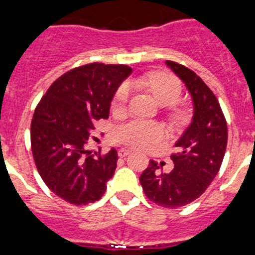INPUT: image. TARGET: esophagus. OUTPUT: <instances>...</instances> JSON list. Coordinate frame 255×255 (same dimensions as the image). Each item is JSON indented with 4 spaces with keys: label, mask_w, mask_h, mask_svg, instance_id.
I'll return each mask as SVG.
<instances>
[{
    "label": "esophagus",
    "mask_w": 255,
    "mask_h": 255,
    "mask_svg": "<svg viewBox=\"0 0 255 255\" xmlns=\"http://www.w3.org/2000/svg\"><path fill=\"white\" fill-rule=\"evenodd\" d=\"M130 151L127 150V148H119L118 150V156L119 157H126L127 155H129Z\"/></svg>",
    "instance_id": "34e87169"
}]
</instances>
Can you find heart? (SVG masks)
Returning a JSON list of instances; mask_svg holds the SVG:
<instances>
[{"mask_svg":"<svg viewBox=\"0 0 255 255\" xmlns=\"http://www.w3.org/2000/svg\"><path fill=\"white\" fill-rule=\"evenodd\" d=\"M142 82L152 93L156 102L162 105L174 104L182 95V82L169 72L161 71V72L150 73L142 80ZM128 96H129L128 85H121L114 95V109H122L127 103ZM185 117L187 114L182 108L171 107L169 111V118L173 123L184 122ZM162 137H164V129L159 123L143 121V119L129 121L118 126L114 129L116 141L139 150L151 147L152 144L161 141Z\"/></svg>","mask_w":255,"mask_h":255,"instance_id":"1","label":"heart"}]
</instances>
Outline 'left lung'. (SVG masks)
I'll list each match as a JSON object with an SVG mask.
<instances>
[{"label":"left lung","instance_id":"8db88e82","mask_svg":"<svg viewBox=\"0 0 255 255\" xmlns=\"http://www.w3.org/2000/svg\"><path fill=\"white\" fill-rule=\"evenodd\" d=\"M166 65L193 98V122L175 143L178 152L170 156L173 170L160 173L159 165L150 160L139 183L151 202L178 208L199 198L219 173L228 146V125L216 95L196 72L173 61Z\"/></svg>","mask_w":255,"mask_h":255}]
</instances>
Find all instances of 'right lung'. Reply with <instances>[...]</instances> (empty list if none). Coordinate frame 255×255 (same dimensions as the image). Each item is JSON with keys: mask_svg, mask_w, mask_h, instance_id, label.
<instances>
[{"mask_svg": "<svg viewBox=\"0 0 255 255\" xmlns=\"http://www.w3.org/2000/svg\"><path fill=\"white\" fill-rule=\"evenodd\" d=\"M132 72L126 65L94 62L63 73L34 112L30 143L35 166L54 194L71 205L99 201L118 161L116 148L86 150L94 125L109 117L112 98Z\"/></svg>", "mask_w": 255, "mask_h": 255, "instance_id": "1", "label": "right lung"}]
</instances>
